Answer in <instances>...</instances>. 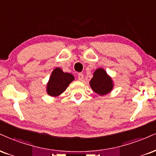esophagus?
Here are the masks:
<instances>
[{"instance_id":"obj_1","label":"esophagus","mask_w":156,"mask_h":156,"mask_svg":"<svg viewBox=\"0 0 156 156\" xmlns=\"http://www.w3.org/2000/svg\"><path fill=\"white\" fill-rule=\"evenodd\" d=\"M78 80H80V81H83V78H84L83 75L82 74V73H79V74H78Z\"/></svg>"}]
</instances>
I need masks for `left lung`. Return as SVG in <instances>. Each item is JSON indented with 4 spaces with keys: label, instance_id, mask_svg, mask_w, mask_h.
Instances as JSON below:
<instances>
[{
    "label": "left lung",
    "instance_id": "8db88e82",
    "mask_svg": "<svg viewBox=\"0 0 156 156\" xmlns=\"http://www.w3.org/2000/svg\"><path fill=\"white\" fill-rule=\"evenodd\" d=\"M91 89L99 94L105 96L112 91L114 87V83L112 78L107 73L104 68L99 67L94 71L93 78L89 81Z\"/></svg>",
    "mask_w": 156,
    "mask_h": 156
}]
</instances>
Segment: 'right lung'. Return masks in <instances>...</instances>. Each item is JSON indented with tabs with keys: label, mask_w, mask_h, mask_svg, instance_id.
<instances>
[{
	"label": "right lung",
	"mask_w": 156,
	"mask_h": 156,
	"mask_svg": "<svg viewBox=\"0 0 156 156\" xmlns=\"http://www.w3.org/2000/svg\"><path fill=\"white\" fill-rule=\"evenodd\" d=\"M74 80L73 74L63 72L60 67H56L51 72L46 84V93L53 97L59 96Z\"/></svg>",
	"instance_id": "add662e5"
}]
</instances>
